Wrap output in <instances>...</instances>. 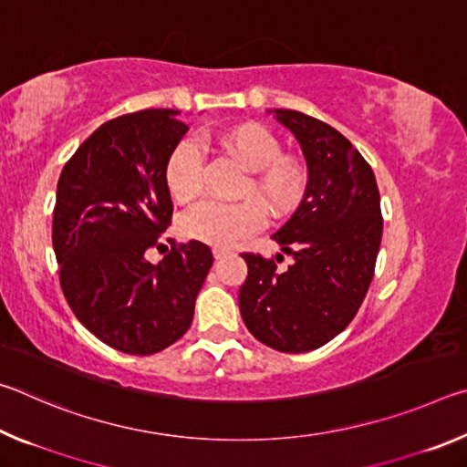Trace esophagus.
I'll return each instance as SVG.
<instances>
[{
	"label": "esophagus",
	"mask_w": 467,
	"mask_h": 467,
	"mask_svg": "<svg viewBox=\"0 0 467 467\" xmlns=\"http://www.w3.org/2000/svg\"><path fill=\"white\" fill-rule=\"evenodd\" d=\"M212 253H214L216 259H223V257H226V255H231V251L224 249V247H214V249H212Z\"/></svg>",
	"instance_id": "1"
}]
</instances>
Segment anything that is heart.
<instances>
[{
    "label": "heart",
    "instance_id": "1",
    "mask_svg": "<svg viewBox=\"0 0 467 467\" xmlns=\"http://www.w3.org/2000/svg\"><path fill=\"white\" fill-rule=\"evenodd\" d=\"M216 141L241 167L251 171L241 195L262 202L267 214L286 216L303 200L306 187L303 164L292 156H282L278 138L264 125H234L218 133ZM164 183L172 200L179 203H187L200 195L203 158L195 141L183 140L172 150L164 167ZM256 202H202L181 216L179 231L187 239L228 247L262 228L264 210Z\"/></svg>",
    "mask_w": 467,
    "mask_h": 467
}]
</instances>
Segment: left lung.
Here are the masks:
<instances>
[{
	"instance_id": "8db88e82",
	"label": "left lung",
	"mask_w": 467,
	"mask_h": 467,
	"mask_svg": "<svg viewBox=\"0 0 467 467\" xmlns=\"http://www.w3.org/2000/svg\"><path fill=\"white\" fill-rule=\"evenodd\" d=\"M303 150L309 181L290 220L272 239L292 255L288 270L243 253L244 326L274 350H317L354 319L375 272L383 234L373 169L342 133L300 110H267ZM282 255L278 253L275 259Z\"/></svg>"
}]
</instances>
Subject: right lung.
<instances>
[{
    "label": "right lung",
    "mask_w": 467,
    "mask_h": 467,
    "mask_svg": "<svg viewBox=\"0 0 467 467\" xmlns=\"http://www.w3.org/2000/svg\"><path fill=\"white\" fill-rule=\"evenodd\" d=\"M181 110L146 109L102 123L61 171L53 249L63 295L82 326L125 354L161 352L185 334L208 275L200 241L150 264L171 224L164 167L187 133Z\"/></svg>",
    "instance_id": "right-lung-1"
}]
</instances>
